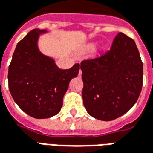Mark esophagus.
<instances>
[{
  "instance_id": "1",
  "label": "esophagus",
  "mask_w": 153,
  "mask_h": 153,
  "mask_svg": "<svg viewBox=\"0 0 153 153\" xmlns=\"http://www.w3.org/2000/svg\"><path fill=\"white\" fill-rule=\"evenodd\" d=\"M82 74V71H80V72H79V75H81Z\"/></svg>"
}]
</instances>
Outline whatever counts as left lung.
Masks as SVG:
<instances>
[{
  "mask_svg": "<svg viewBox=\"0 0 153 153\" xmlns=\"http://www.w3.org/2000/svg\"><path fill=\"white\" fill-rule=\"evenodd\" d=\"M81 70L83 104L95 119L115 120L137 102L143 66L135 42L124 33L117 34L105 53L82 61Z\"/></svg>",
  "mask_w": 153,
  "mask_h": 153,
  "instance_id": "1",
  "label": "left lung"
}]
</instances>
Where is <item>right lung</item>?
<instances>
[{"label": "right lung", "instance_id": "1", "mask_svg": "<svg viewBox=\"0 0 153 153\" xmlns=\"http://www.w3.org/2000/svg\"><path fill=\"white\" fill-rule=\"evenodd\" d=\"M46 30H31L17 44L8 71L10 92L24 112L35 119L59 113L69 82L77 76L80 64L62 70L53 58L39 50L38 39Z\"/></svg>", "mask_w": 153, "mask_h": 153}]
</instances>
